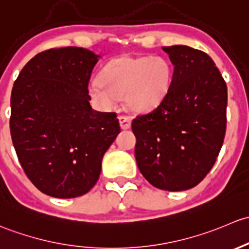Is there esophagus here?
I'll list each match as a JSON object with an SVG mask.
<instances>
[{
  "label": "esophagus",
  "mask_w": 249,
  "mask_h": 249,
  "mask_svg": "<svg viewBox=\"0 0 249 249\" xmlns=\"http://www.w3.org/2000/svg\"><path fill=\"white\" fill-rule=\"evenodd\" d=\"M119 121L122 129H128V128H130V119L128 116H125V115H120Z\"/></svg>",
  "instance_id": "obj_1"
}]
</instances>
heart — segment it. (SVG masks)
<instances>
[{
    "label": "heart",
    "instance_id": "b5f03b06",
    "mask_svg": "<svg viewBox=\"0 0 249 249\" xmlns=\"http://www.w3.org/2000/svg\"><path fill=\"white\" fill-rule=\"evenodd\" d=\"M173 81V68L162 56H121L104 66L99 80L89 83V92L99 106L111 109L124 96L137 112L148 111L165 98Z\"/></svg>",
    "mask_w": 249,
    "mask_h": 249
}]
</instances>
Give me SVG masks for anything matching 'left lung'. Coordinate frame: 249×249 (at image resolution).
I'll list each match as a JSON object with an SVG mask.
<instances>
[{"label":"left lung","instance_id":"obj_1","mask_svg":"<svg viewBox=\"0 0 249 249\" xmlns=\"http://www.w3.org/2000/svg\"><path fill=\"white\" fill-rule=\"evenodd\" d=\"M174 65L165 98L132 122L135 160L156 188L196 187L216 162L227 129V84L204 51L163 47Z\"/></svg>","mask_w":249,"mask_h":249}]
</instances>
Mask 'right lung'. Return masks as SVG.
Listing matches in <instances>:
<instances>
[{"label":"right lung","instance_id":"1","mask_svg":"<svg viewBox=\"0 0 249 249\" xmlns=\"http://www.w3.org/2000/svg\"><path fill=\"white\" fill-rule=\"evenodd\" d=\"M87 49H49L31 58L10 97V135L30 181L53 198H76L96 184L104 153L120 133L116 112L89 106L98 61Z\"/></svg>","mask_w":249,"mask_h":249}]
</instances>
